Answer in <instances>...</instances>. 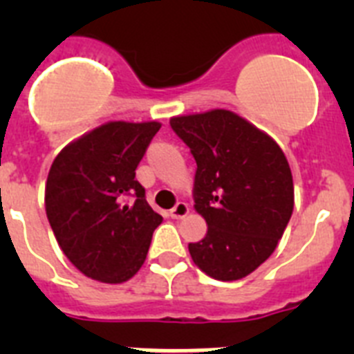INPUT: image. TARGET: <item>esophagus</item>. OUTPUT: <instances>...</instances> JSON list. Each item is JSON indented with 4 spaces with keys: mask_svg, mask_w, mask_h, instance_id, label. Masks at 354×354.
<instances>
[{
    "mask_svg": "<svg viewBox=\"0 0 354 354\" xmlns=\"http://www.w3.org/2000/svg\"><path fill=\"white\" fill-rule=\"evenodd\" d=\"M187 212H189V207H187L186 202H177L175 207L170 211V216L174 220H183L184 216H187Z\"/></svg>",
    "mask_w": 354,
    "mask_h": 354,
    "instance_id": "1",
    "label": "esophagus"
}]
</instances>
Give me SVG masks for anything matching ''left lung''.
<instances>
[{"label": "left lung", "instance_id": "1", "mask_svg": "<svg viewBox=\"0 0 354 354\" xmlns=\"http://www.w3.org/2000/svg\"><path fill=\"white\" fill-rule=\"evenodd\" d=\"M196 161L193 200L207 234L189 255L214 280L248 277L270 259L294 209L283 150L270 134L230 109L170 118Z\"/></svg>", "mask_w": 354, "mask_h": 354}]
</instances>
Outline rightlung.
<instances>
[{"mask_svg": "<svg viewBox=\"0 0 354 354\" xmlns=\"http://www.w3.org/2000/svg\"><path fill=\"white\" fill-rule=\"evenodd\" d=\"M161 124L106 122L60 150L46 183V214L65 257L84 277L122 283L138 273L162 221L134 179Z\"/></svg>", "mask_w": 354, "mask_h": 354, "instance_id": "1", "label": "right lung"}]
</instances>
